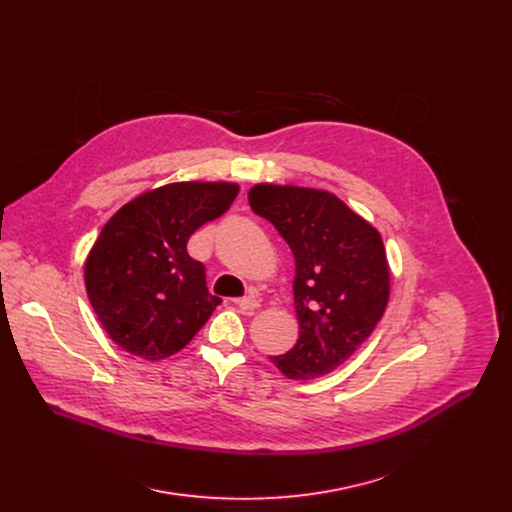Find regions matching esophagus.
<instances>
[{
  "mask_svg": "<svg viewBox=\"0 0 512 512\" xmlns=\"http://www.w3.org/2000/svg\"><path fill=\"white\" fill-rule=\"evenodd\" d=\"M237 306H239V310H241V312H255L261 304H259V300H257V298L247 296V298L237 300Z\"/></svg>",
  "mask_w": 512,
  "mask_h": 512,
  "instance_id": "obj_1",
  "label": "esophagus"
}]
</instances>
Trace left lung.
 <instances>
[{
  "instance_id": "left-lung-1",
  "label": "left lung",
  "mask_w": 512,
  "mask_h": 512,
  "mask_svg": "<svg viewBox=\"0 0 512 512\" xmlns=\"http://www.w3.org/2000/svg\"><path fill=\"white\" fill-rule=\"evenodd\" d=\"M249 204L296 259L300 338L271 362L287 379L324 377L371 336L387 308L391 285L383 239L326 190L257 184Z\"/></svg>"
}]
</instances>
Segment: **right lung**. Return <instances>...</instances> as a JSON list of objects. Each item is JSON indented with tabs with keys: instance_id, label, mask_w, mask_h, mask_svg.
<instances>
[{
	"instance_id": "obj_1",
	"label": "right lung",
	"mask_w": 512,
	"mask_h": 512,
	"mask_svg": "<svg viewBox=\"0 0 512 512\" xmlns=\"http://www.w3.org/2000/svg\"><path fill=\"white\" fill-rule=\"evenodd\" d=\"M237 194L231 182H176L133 198L103 227L85 263V285L99 322L125 352L168 358L221 304L186 245Z\"/></svg>"
}]
</instances>
